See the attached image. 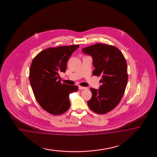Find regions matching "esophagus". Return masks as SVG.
<instances>
[{
	"instance_id": "obj_1",
	"label": "esophagus",
	"mask_w": 157,
	"mask_h": 157,
	"mask_svg": "<svg viewBox=\"0 0 157 157\" xmlns=\"http://www.w3.org/2000/svg\"><path fill=\"white\" fill-rule=\"evenodd\" d=\"M78 88H79V90H86V89H87L86 87H82V86H79Z\"/></svg>"
}]
</instances>
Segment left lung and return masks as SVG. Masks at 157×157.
<instances>
[{"mask_svg": "<svg viewBox=\"0 0 157 157\" xmlns=\"http://www.w3.org/2000/svg\"><path fill=\"white\" fill-rule=\"evenodd\" d=\"M82 51L93 58V75L102 76L99 89L91 88L92 97L87 104L96 113L105 114L113 109L123 96L128 81L126 60L118 48L105 44H96Z\"/></svg>", "mask_w": 157, "mask_h": 157, "instance_id": "obj_1", "label": "left lung"}]
</instances>
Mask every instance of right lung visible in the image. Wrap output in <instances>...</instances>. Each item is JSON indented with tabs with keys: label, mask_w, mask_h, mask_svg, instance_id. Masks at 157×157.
Listing matches in <instances>:
<instances>
[{
	"label": "right lung",
	"mask_w": 157,
	"mask_h": 157,
	"mask_svg": "<svg viewBox=\"0 0 157 157\" xmlns=\"http://www.w3.org/2000/svg\"><path fill=\"white\" fill-rule=\"evenodd\" d=\"M79 45L47 48L34 58L29 81L34 95L43 109L53 115L64 113L70 107V94L77 86L62 84L59 73L66 71L67 63Z\"/></svg>",
	"instance_id": "add662e5"
}]
</instances>
